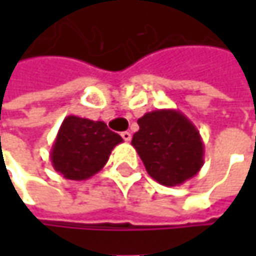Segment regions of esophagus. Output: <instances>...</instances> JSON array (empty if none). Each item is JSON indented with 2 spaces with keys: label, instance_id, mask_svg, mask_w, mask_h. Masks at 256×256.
<instances>
[{
  "label": "esophagus",
  "instance_id": "obj_1",
  "mask_svg": "<svg viewBox=\"0 0 256 256\" xmlns=\"http://www.w3.org/2000/svg\"><path fill=\"white\" fill-rule=\"evenodd\" d=\"M121 136L124 138V141H126V142H130V141H131V138H132L131 132H128V131H124V132L121 134Z\"/></svg>",
  "mask_w": 256,
  "mask_h": 256
}]
</instances>
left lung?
Returning a JSON list of instances; mask_svg holds the SVG:
<instances>
[{"mask_svg": "<svg viewBox=\"0 0 256 256\" xmlns=\"http://www.w3.org/2000/svg\"><path fill=\"white\" fill-rule=\"evenodd\" d=\"M132 146L150 176L176 186L196 175L204 165V142L196 126L178 110H155L138 120Z\"/></svg>", "mask_w": 256, "mask_h": 256, "instance_id": "obj_1", "label": "left lung"}]
</instances>
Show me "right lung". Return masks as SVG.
<instances>
[{
    "mask_svg": "<svg viewBox=\"0 0 256 256\" xmlns=\"http://www.w3.org/2000/svg\"><path fill=\"white\" fill-rule=\"evenodd\" d=\"M122 141L102 121L70 115L58 130L50 158L64 178L85 181L102 170L111 151Z\"/></svg>",
    "mask_w": 256,
    "mask_h": 256,
    "instance_id": "add662e5",
    "label": "right lung"
}]
</instances>
